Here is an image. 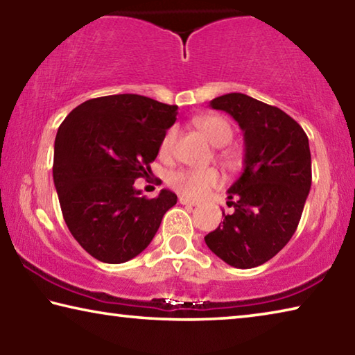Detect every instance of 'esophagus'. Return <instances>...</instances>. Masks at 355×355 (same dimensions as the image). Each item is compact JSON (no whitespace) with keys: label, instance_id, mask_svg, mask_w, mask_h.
Listing matches in <instances>:
<instances>
[{"label":"esophagus","instance_id":"esophagus-1","mask_svg":"<svg viewBox=\"0 0 355 355\" xmlns=\"http://www.w3.org/2000/svg\"><path fill=\"white\" fill-rule=\"evenodd\" d=\"M178 202L182 203V205H189V207H197L199 203H197L196 200H191V199H186V197H180Z\"/></svg>","mask_w":355,"mask_h":355}]
</instances>
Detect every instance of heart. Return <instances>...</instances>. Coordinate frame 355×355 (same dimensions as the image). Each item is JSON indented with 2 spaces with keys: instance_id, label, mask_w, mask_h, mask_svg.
<instances>
[{
  "instance_id": "b5f03b06",
  "label": "heart",
  "mask_w": 355,
  "mask_h": 355,
  "mask_svg": "<svg viewBox=\"0 0 355 355\" xmlns=\"http://www.w3.org/2000/svg\"><path fill=\"white\" fill-rule=\"evenodd\" d=\"M196 128L207 137L209 144L214 147H222L232 141L233 128L224 117L219 116H202L194 119ZM177 137V128H169L166 131L159 144V155L167 156L172 152L173 142ZM222 178L216 169H178L173 171L167 183L178 194L189 199H202L209 191L218 188Z\"/></svg>"
}]
</instances>
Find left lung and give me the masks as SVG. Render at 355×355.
<instances>
[{
	"label": "left lung",
	"mask_w": 355,
	"mask_h": 355,
	"mask_svg": "<svg viewBox=\"0 0 355 355\" xmlns=\"http://www.w3.org/2000/svg\"><path fill=\"white\" fill-rule=\"evenodd\" d=\"M230 114L244 133V169L228 189L232 214L205 243L230 266L249 269L271 260L299 225L311 186V155L302 127L279 107L244 94L209 101Z\"/></svg>",
	"instance_id": "8db88e82"
}]
</instances>
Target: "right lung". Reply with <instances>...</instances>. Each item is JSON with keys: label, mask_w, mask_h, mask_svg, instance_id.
Returning <instances> with one entry per match:
<instances>
[{"label": "right lung", "mask_w": 355, "mask_h": 355, "mask_svg": "<svg viewBox=\"0 0 355 355\" xmlns=\"http://www.w3.org/2000/svg\"><path fill=\"white\" fill-rule=\"evenodd\" d=\"M177 110L136 94L107 95L76 106L59 127L53 180L64 220L97 260L119 264L139 255L177 203L169 189L155 199L135 189V180L152 173Z\"/></svg>", "instance_id": "obj_1"}]
</instances>
